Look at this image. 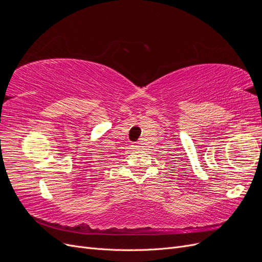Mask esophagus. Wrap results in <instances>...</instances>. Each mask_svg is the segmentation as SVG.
<instances>
[{
  "instance_id": "1",
  "label": "esophagus",
  "mask_w": 262,
  "mask_h": 262,
  "mask_svg": "<svg viewBox=\"0 0 262 262\" xmlns=\"http://www.w3.org/2000/svg\"><path fill=\"white\" fill-rule=\"evenodd\" d=\"M133 147H140L139 143H133Z\"/></svg>"
}]
</instances>
